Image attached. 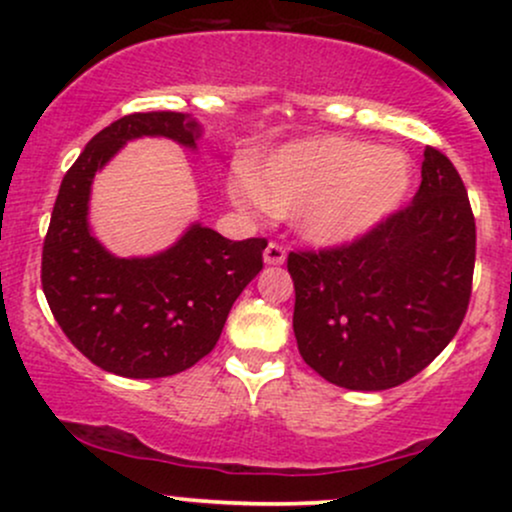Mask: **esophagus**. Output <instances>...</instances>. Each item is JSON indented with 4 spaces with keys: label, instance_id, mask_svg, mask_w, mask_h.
I'll return each mask as SVG.
<instances>
[{
    "label": "esophagus",
    "instance_id": "obj_1",
    "mask_svg": "<svg viewBox=\"0 0 512 512\" xmlns=\"http://www.w3.org/2000/svg\"><path fill=\"white\" fill-rule=\"evenodd\" d=\"M286 260V248L281 243H269L267 248H264V262L267 264H284Z\"/></svg>",
    "mask_w": 512,
    "mask_h": 512
}]
</instances>
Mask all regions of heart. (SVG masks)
<instances>
[{"label":"heart","instance_id":"1","mask_svg":"<svg viewBox=\"0 0 512 512\" xmlns=\"http://www.w3.org/2000/svg\"><path fill=\"white\" fill-rule=\"evenodd\" d=\"M409 178V161L399 151L315 137L281 146L257 168L252 187L238 182L233 192L243 204L293 216L310 243L344 245L397 207Z\"/></svg>","mask_w":512,"mask_h":512}]
</instances>
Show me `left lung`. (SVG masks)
<instances>
[{
  "mask_svg": "<svg viewBox=\"0 0 512 512\" xmlns=\"http://www.w3.org/2000/svg\"><path fill=\"white\" fill-rule=\"evenodd\" d=\"M474 255L467 187L450 158L426 146L407 207L351 243L289 252L303 361L346 390L407 383L460 330Z\"/></svg>",
  "mask_w": 512,
  "mask_h": 512,
  "instance_id": "1",
  "label": "left lung"
}]
</instances>
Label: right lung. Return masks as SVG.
<instances>
[{"mask_svg": "<svg viewBox=\"0 0 512 512\" xmlns=\"http://www.w3.org/2000/svg\"><path fill=\"white\" fill-rule=\"evenodd\" d=\"M137 137H168L195 149L199 125L154 110L101 129L64 175L40 281L57 325L88 361L122 378H166L214 349L236 298L260 274L267 240H228L195 223L161 255H110L88 231L91 182Z\"/></svg>", "mask_w": 512, "mask_h": 512, "instance_id": "right-lung-1", "label": "right lung"}]
</instances>
